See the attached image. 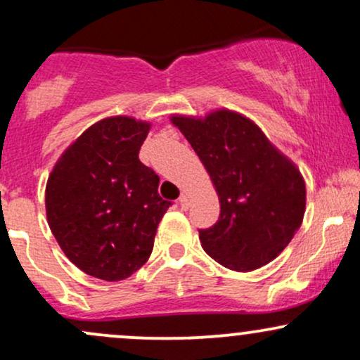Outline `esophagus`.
<instances>
[{
  "label": "esophagus",
  "instance_id": "34e87169",
  "mask_svg": "<svg viewBox=\"0 0 360 360\" xmlns=\"http://www.w3.org/2000/svg\"><path fill=\"white\" fill-rule=\"evenodd\" d=\"M179 206H181V210H188L189 208V196L186 193H183L181 194V198H179Z\"/></svg>",
  "mask_w": 360,
  "mask_h": 360
}]
</instances>
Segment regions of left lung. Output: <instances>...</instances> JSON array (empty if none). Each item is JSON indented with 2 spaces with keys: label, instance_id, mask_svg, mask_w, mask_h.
Returning a JSON list of instances; mask_svg holds the SVG:
<instances>
[{
  "label": "left lung",
  "instance_id": "8db88e82",
  "mask_svg": "<svg viewBox=\"0 0 360 360\" xmlns=\"http://www.w3.org/2000/svg\"><path fill=\"white\" fill-rule=\"evenodd\" d=\"M203 162L220 200V218L200 230L206 254L232 271L266 266L301 226L307 186L300 169L252 120L232 110L205 118L172 115Z\"/></svg>",
  "mask_w": 360,
  "mask_h": 360
}]
</instances>
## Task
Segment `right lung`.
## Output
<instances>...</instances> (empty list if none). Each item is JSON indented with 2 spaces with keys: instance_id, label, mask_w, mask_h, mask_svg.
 <instances>
[{
  "instance_id": "right-lung-1",
  "label": "right lung",
  "mask_w": 360,
  "mask_h": 360,
  "mask_svg": "<svg viewBox=\"0 0 360 360\" xmlns=\"http://www.w3.org/2000/svg\"><path fill=\"white\" fill-rule=\"evenodd\" d=\"M150 123L100 120L62 152L45 188V212L65 257L86 274L122 281L154 249L169 201L159 176L139 159Z\"/></svg>"
}]
</instances>
